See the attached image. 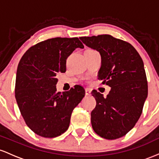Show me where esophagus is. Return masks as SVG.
<instances>
[{
  "mask_svg": "<svg viewBox=\"0 0 159 159\" xmlns=\"http://www.w3.org/2000/svg\"><path fill=\"white\" fill-rule=\"evenodd\" d=\"M85 95L86 96H90L91 95V90L89 89H85Z\"/></svg>",
  "mask_w": 159,
  "mask_h": 159,
  "instance_id": "34e87169",
  "label": "esophagus"
}]
</instances>
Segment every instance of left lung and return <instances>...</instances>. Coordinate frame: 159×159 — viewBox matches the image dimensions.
Masks as SVG:
<instances>
[{
    "mask_svg": "<svg viewBox=\"0 0 159 159\" xmlns=\"http://www.w3.org/2000/svg\"><path fill=\"white\" fill-rule=\"evenodd\" d=\"M80 39L100 52L98 80L111 87L107 98L96 90L92 92L96 100L91 113L93 130L108 140L125 136L138 121L147 98V75L141 57L131 44L111 35Z\"/></svg>",
    "mask_w": 159,
    "mask_h": 159,
    "instance_id": "obj_1",
    "label": "left lung"
}]
</instances>
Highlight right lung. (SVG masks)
<instances>
[{
  "label": "right lung",
  "instance_id": "right-lung-1",
  "mask_svg": "<svg viewBox=\"0 0 159 159\" xmlns=\"http://www.w3.org/2000/svg\"><path fill=\"white\" fill-rule=\"evenodd\" d=\"M84 46L77 37H56L31 46L18 65L15 97L28 128L37 135L52 138L69 127L74 109L85 96L83 87L57 92L58 73L66 71V60Z\"/></svg>",
  "mask_w": 159,
  "mask_h": 159
}]
</instances>
